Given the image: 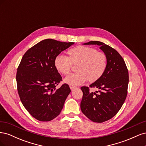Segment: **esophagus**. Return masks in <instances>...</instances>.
I'll return each instance as SVG.
<instances>
[{
    "label": "esophagus",
    "instance_id": "esophagus-1",
    "mask_svg": "<svg viewBox=\"0 0 146 146\" xmlns=\"http://www.w3.org/2000/svg\"><path fill=\"white\" fill-rule=\"evenodd\" d=\"M70 90H71L72 91H73L75 89H76V87H73V86H70Z\"/></svg>",
    "mask_w": 146,
    "mask_h": 146
}]
</instances>
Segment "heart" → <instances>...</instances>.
I'll use <instances>...</instances> for the list:
<instances>
[{"instance_id": "heart-1", "label": "heart", "mask_w": 146, "mask_h": 146, "mask_svg": "<svg viewBox=\"0 0 146 146\" xmlns=\"http://www.w3.org/2000/svg\"><path fill=\"white\" fill-rule=\"evenodd\" d=\"M68 55V57L57 56L54 64L56 70L63 75L70 73L72 64L77 65V73L66 77L63 80L70 86L81 85L88 79L91 83L98 80L107 69V56L96 48L79 46L70 49Z\"/></svg>"}]
</instances>
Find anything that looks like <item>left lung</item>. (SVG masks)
<instances>
[{
    "mask_svg": "<svg viewBox=\"0 0 146 146\" xmlns=\"http://www.w3.org/2000/svg\"><path fill=\"white\" fill-rule=\"evenodd\" d=\"M83 44L100 46L107 57V67L104 75L90 85L98 91L92 92L87 86L81 88L82 113L92 121L104 122L115 116L124 103L129 72L122 57L113 48L100 41H90Z\"/></svg>",
    "mask_w": 146,
    "mask_h": 146,
    "instance_id": "8db88e82",
    "label": "left lung"
}]
</instances>
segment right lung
Masks as SVG:
<instances>
[{"label":"right lung","instance_id":"obj_1","mask_svg":"<svg viewBox=\"0 0 146 146\" xmlns=\"http://www.w3.org/2000/svg\"><path fill=\"white\" fill-rule=\"evenodd\" d=\"M74 44L44 39L29 48L21 61L16 74L17 91L25 108L38 121H50L58 116L70 92L68 84L56 88L62 77L54 61Z\"/></svg>","mask_w":146,"mask_h":146}]
</instances>
